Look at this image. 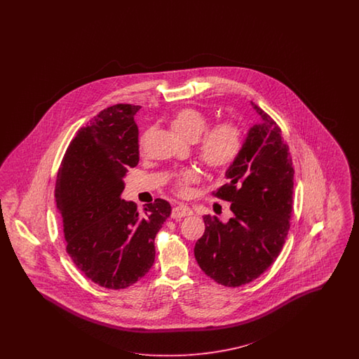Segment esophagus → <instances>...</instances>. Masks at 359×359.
I'll list each match as a JSON object with an SVG mask.
<instances>
[{
  "label": "esophagus",
  "mask_w": 359,
  "mask_h": 359,
  "mask_svg": "<svg viewBox=\"0 0 359 359\" xmlns=\"http://www.w3.org/2000/svg\"><path fill=\"white\" fill-rule=\"evenodd\" d=\"M194 212H192V209L189 207H187V205H177V207L172 208V213H171V216L172 218H182L185 217V216H191Z\"/></svg>",
  "instance_id": "obj_1"
}]
</instances>
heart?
<instances>
[{
	"label": "heart",
	"mask_w": 359,
	"mask_h": 359,
	"mask_svg": "<svg viewBox=\"0 0 359 359\" xmlns=\"http://www.w3.org/2000/svg\"><path fill=\"white\" fill-rule=\"evenodd\" d=\"M172 129L188 141H196L207 129L205 116L194 108L177 110L172 118ZM243 133L236 121L218 122L208 129L198 140V156L210 168L221 170L236 161L242 150ZM200 180V172L195 168H187L175 176V187L179 194L187 195L189 185Z\"/></svg>",
	"instance_id": "heart-1"
}]
</instances>
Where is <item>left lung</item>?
<instances>
[{"instance_id": "obj_1", "label": "left lung", "mask_w": 359, "mask_h": 359, "mask_svg": "<svg viewBox=\"0 0 359 359\" xmlns=\"http://www.w3.org/2000/svg\"><path fill=\"white\" fill-rule=\"evenodd\" d=\"M259 122L251 125L242 150L229 165L216 196L230 201L233 217L204 216L205 231L196 242L200 269L218 284L239 287L266 271L280 254L290 230L294 167L282 130L251 101Z\"/></svg>"}]
</instances>
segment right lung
Wrapping results in <instances>:
<instances>
[{"mask_svg":"<svg viewBox=\"0 0 359 359\" xmlns=\"http://www.w3.org/2000/svg\"><path fill=\"white\" fill-rule=\"evenodd\" d=\"M138 105L104 109L71 141L55 185L67 252L88 279L109 290L138 282L155 261L154 239L171 205L156 198L140 213L121 198L123 177L140 161Z\"/></svg>","mask_w":359,"mask_h":359,"instance_id":"1","label":"right lung"}]
</instances>
